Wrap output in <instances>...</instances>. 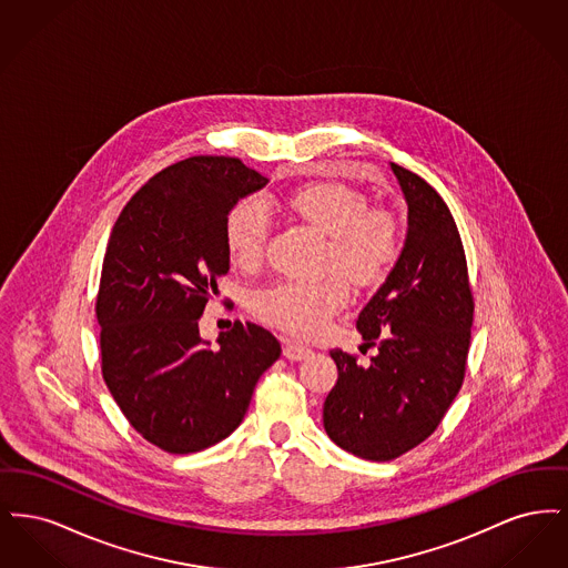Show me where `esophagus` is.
Wrapping results in <instances>:
<instances>
[{
	"instance_id": "34e87169",
	"label": "esophagus",
	"mask_w": 568,
	"mask_h": 568,
	"mask_svg": "<svg viewBox=\"0 0 568 568\" xmlns=\"http://www.w3.org/2000/svg\"><path fill=\"white\" fill-rule=\"evenodd\" d=\"M283 355H285L290 362H302V359L311 357L313 352H311V347H306V345H300V343H296V341H285Z\"/></svg>"
}]
</instances>
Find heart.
Masks as SVG:
<instances>
[{
	"label": "heart",
	"instance_id": "obj_1",
	"mask_svg": "<svg viewBox=\"0 0 568 568\" xmlns=\"http://www.w3.org/2000/svg\"><path fill=\"white\" fill-rule=\"evenodd\" d=\"M290 211L327 236L325 268L355 285H371L387 272L398 253V225L385 211L368 209L359 191L341 183H311L287 197ZM271 219L262 200L234 206L225 223V244L234 264H260ZM349 300L347 283L327 274L315 281H278L253 296V311L266 324L297 336L317 334Z\"/></svg>",
	"mask_w": 568,
	"mask_h": 568
}]
</instances>
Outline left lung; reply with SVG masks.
<instances>
[{"mask_svg":"<svg viewBox=\"0 0 568 568\" xmlns=\"http://www.w3.org/2000/svg\"><path fill=\"white\" fill-rule=\"evenodd\" d=\"M406 202L405 244L357 317L371 362L329 352L338 381L324 403L327 436L353 456L387 462L426 440L459 392L473 296L456 221L417 174L389 163Z\"/></svg>","mask_w":568,"mask_h":568,"instance_id":"left-lung-1","label":"left lung"}]
</instances>
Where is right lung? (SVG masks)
<instances>
[{"label": "right lung", "instance_id": "right-lung-1", "mask_svg": "<svg viewBox=\"0 0 568 568\" xmlns=\"http://www.w3.org/2000/svg\"><path fill=\"white\" fill-rule=\"evenodd\" d=\"M266 185L241 160L190 158L149 179L112 227L98 294L102 373L128 422L168 454L234 433L281 355L260 325L236 322L216 347L197 327L230 271L227 216Z\"/></svg>", "mask_w": 568, "mask_h": 568}]
</instances>
